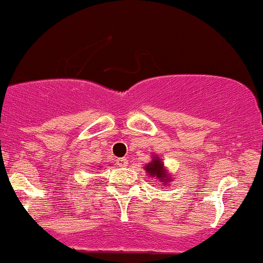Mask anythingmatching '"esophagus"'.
I'll list each match as a JSON object with an SVG mask.
<instances>
[{
	"mask_svg": "<svg viewBox=\"0 0 263 263\" xmlns=\"http://www.w3.org/2000/svg\"><path fill=\"white\" fill-rule=\"evenodd\" d=\"M116 164H118L119 166H121V167H123V166H127V164H128V160H127V158H118V159H116Z\"/></svg>",
	"mask_w": 263,
	"mask_h": 263,
	"instance_id": "esophagus-1",
	"label": "esophagus"
}]
</instances>
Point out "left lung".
Masks as SVG:
<instances>
[{"label": "left lung", "mask_w": 263, "mask_h": 263, "mask_svg": "<svg viewBox=\"0 0 263 263\" xmlns=\"http://www.w3.org/2000/svg\"><path fill=\"white\" fill-rule=\"evenodd\" d=\"M144 170L147 172L148 175L152 176V178H157L159 180V182L164 183V185H169V182L173 181L160 157H153L152 162L144 166Z\"/></svg>", "instance_id": "8db88e82"}]
</instances>
